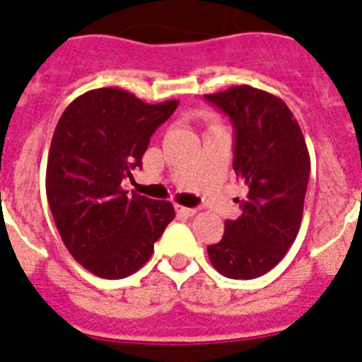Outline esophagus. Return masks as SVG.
<instances>
[{"label": "esophagus", "mask_w": 362, "mask_h": 362, "mask_svg": "<svg viewBox=\"0 0 362 362\" xmlns=\"http://www.w3.org/2000/svg\"><path fill=\"white\" fill-rule=\"evenodd\" d=\"M175 209H177L178 214H182V216H194L197 214V209H193V207H185V205H175Z\"/></svg>", "instance_id": "34e87169"}]
</instances>
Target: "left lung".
<instances>
[{
	"mask_svg": "<svg viewBox=\"0 0 362 362\" xmlns=\"http://www.w3.org/2000/svg\"><path fill=\"white\" fill-rule=\"evenodd\" d=\"M205 99L230 117L234 173L247 187L242 216L226 221V234L207 247L221 276L252 279L274 269L301 227L310 155L298 120L279 97L249 84Z\"/></svg>",
	"mask_w": 362,
	"mask_h": 362,
	"instance_id": "1",
	"label": "left lung"
}]
</instances>
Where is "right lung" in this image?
I'll return each mask as SVG.
<instances>
[{
  "instance_id": "obj_1",
  "label": "right lung",
  "mask_w": 362,
  "mask_h": 362,
  "mask_svg": "<svg viewBox=\"0 0 362 362\" xmlns=\"http://www.w3.org/2000/svg\"><path fill=\"white\" fill-rule=\"evenodd\" d=\"M177 106L97 88L71 100L55 126L47 162L52 216L68 252L99 278L136 272L175 218L171 202L128 197L120 182L142 168L149 139Z\"/></svg>"
}]
</instances>
